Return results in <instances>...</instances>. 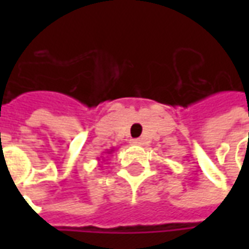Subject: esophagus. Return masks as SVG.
Masks as SVG:
<instances>
[{
  "label": "esophagus",
  "instance_id": "esophagus-1",
  "mask_svg": "<svg viewBox=\"0 0 249 249\" xmlns=\"http://www.w3.org/2000/svg\"><path fill=\"white\" fill-rule=\"evenodd\" d=\"M130 144H132V145H141V144H142V140H140V139H132V140H130Z\"/></svg>",
  "mask_w": 249,
  "mask_h": 249
}]
</instances>
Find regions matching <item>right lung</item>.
Wrapping results in <instances>:
<instances>
[{
	"instance_id": "add662e5",
	"label": "right lung",
	"mask_w": 249,
	"mask_h": 249,
	"mask_svg": "<svg viewBox=\"0 0 249 249\" xmlns=\"http://www.w3.org/2000/svg\"><path fill=\"white\" fill-rule=\"evenodd\" d=\"M112 152H113V149H108V151H107V155H110Z\"/></svg>"
}]
</instances>
